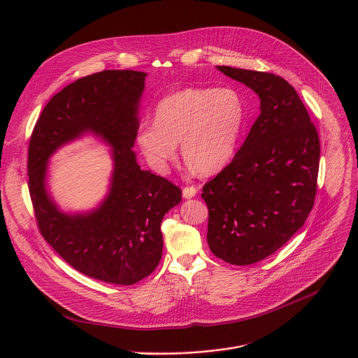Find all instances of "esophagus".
<instances>
[{
  "mask_svg": "<svg viewBox=\"0 0 358 358\" xmlns=\"http://www.w3.org/2000/svg\"><path fill=\"white\" fill-rule=\"evenodd\" d=\"M195 194H196V187H194V185H188V187L182 188L184 198H192V196H195Z\"/></svg>",
  "mask_w": 358,
  "mask_h": 358,
  "instance_id": "esophagus-1",
  "label": "esophagus"
}]
</instances>
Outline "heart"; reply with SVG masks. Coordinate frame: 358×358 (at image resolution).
<instances>
[{"label":"heart","instance_id":"heart-1","mask_svg":"<svg viewBox=\"0 0 358 358\" xmlns=\"http://www.w3.org/2000/svg\"><path fill=\"white\" fill-rule=\"evenodd\" d=\"M245 123V103L232 87H185L163 97L155 123L140 127L137 144L156 171L182 157L201 174L221 170L232 157Z\"/></svg>","mask_w":358,"mask_h":358}]
</instances>
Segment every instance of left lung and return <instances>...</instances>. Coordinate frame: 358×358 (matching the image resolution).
I'll use <instances>...</instances> for the list:
<instances>
[{
	"mask_svg": "<svg viewBox=\"0 0 358 358\" xmlns=\"http://www.w3.org/2000/svg\"><path fill=\"white\" fill-rule=\"evenodd\" d=\"M261 99V115L234 160L202 187L207 241L231 265L257 264L309 217L317 191L320 140L293 86L268 72L218 66Z\"/></svg>",
	"mask_w": 358,
	"mask_h": 358,
	"instance_id": "left-lung-1",
	"label": "left lung"
}]
</instances>
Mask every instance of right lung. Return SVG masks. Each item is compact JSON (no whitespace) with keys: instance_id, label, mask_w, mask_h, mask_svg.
Instances as JSON below:
<instances>
[{"instance_id":"right-lung-1","label":"right lung","mask_w":358,"mask_h":358,"mask_svg":"<svg viewBox=\"0 0 358 358\" xmlns=\"http://www.w3.org/2000/svg\"><path fill=\"white\" fill-rule=\"evenodd\" d=\"M144 72L101 71L64 87L42 110L28 147V187L43 239L78 272L130 286L157 268L162 221L181 201V189L143 171L131 151ZM92 131L114 147L111 192L85 216L61 213L44 188L45 162L65 142Z\"/></svg>"}]
</instances>
